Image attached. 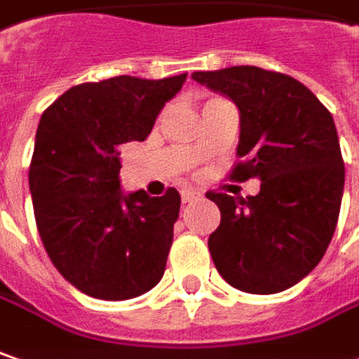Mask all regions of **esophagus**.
Wrapping results in <instances>:
<instances>
[{
    "instance_id": "34e87169",
    "label": "esophagus",
    "mask_w": 359,
    "mask_h": 359,
    "mask_svg": "<svg viewBox=\"0 0 359 359\" xmlns=\"http://www.w3.org/2000/svg\"><path fill=\"white\" fill-rule=\"evenodd\" d=\"M201 193L199 191H195V189H182L180 191V199H182V203H191V201L199 199Z\"/></svg>"
}]
</instances>
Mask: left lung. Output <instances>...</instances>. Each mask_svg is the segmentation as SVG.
<instances>
[{
	"instance_id": "left-lung-1",
	"label": "left lung",
	"mask_w": 359,
	"mask_h": 359,
	"mask_svg": "<svg viewBox=\"0 0 359 359\" xmlns=\"http://www.w3.org/2000/svg\"><path fill=\"white\" fill-rule=\"evenodd\" d=\"M193 79L240 109L231 179H260L256 197L209 191L222 211L209 236L217 272L252 294L280 292L321 262L333 238L346 168L327 107L288 74L260 67L199 71Z\"/></svg>"
}]
</instances>
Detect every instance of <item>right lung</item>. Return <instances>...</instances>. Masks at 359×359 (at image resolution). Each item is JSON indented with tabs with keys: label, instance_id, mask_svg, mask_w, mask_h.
<instances>
[{
	"label": "right lung",
	"instance_id": "add662e5",
	"mask_svg": "<svg viewBox=\"0 0 359 359\" xmlns=\"http://www.w3.org/2000/svg\"><path fill=\"white\" fill-rule=\"evenodd\" d=\"M184 79L83 83L40 117L28 175L36 227L54 268L89 297L134 299L164 274L179 191L123 195L119 148L148 137Z\"/></svg>",
	"mask_w": 359,
	"mask_h": 359
}]
</instances>
